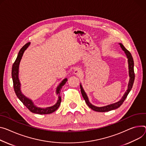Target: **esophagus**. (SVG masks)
I'll list each match as a JSON object with an SVG mask.
<instances>
[{"instance_id":"obj_1","label":"esophagus","mask_w":146,"mask_h":146,"mask_svg":"<svg viewBox=\"0 0 146 146\" xmlns=\"http://www.w3.org/2000/svg\"><path fill=\"white\" fill-rule=\"evenodd\" d=\"M74 74H75L76 75L79 76V75H80V74L82 73V71L81 69L77 68H76V69H74Z\"/></svg>"}]
</instances>
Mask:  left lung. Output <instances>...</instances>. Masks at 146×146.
Here are the masks:
<instances>
[{
	"mask_svg": "<svg viewBox=\"0 0 146 146\" xmlns=\"http://www.w3.org/2000/svg\"><path fill=\"white\" fill-rule=\"evenodd\" d=\"M120 44V46L122 48V49H123V50H124L125 53L127 56V58L128 59L129 74V77H130V80H129V84H128V88H127V91L125 92V93L124 96H123V97L122 98V99L119 101H118L117 102H116L115 104H111V105H109L107 106H105V107H97L93 105H92L89 102L87 96L86 95L85 91H84L82 85L80 84V90H81V92H82L83 97L84 98L86 104H87L88 107L91 109H92V110H94L95 111L100 112H108V111L113 110H115V109L119 108L121 105H122V104H123V102L126 98L127 95L129 94V92L130 91L132 87H133V83L135 81V72H134V61H133V58H132V56L130 53V52L128 50H127L122 44Z\"/></svg>",
	"mask_w": 146,
	"mask_h": 146,
	"instance_id": "obj_1",
	"label": "left lung"
}]
</instances>
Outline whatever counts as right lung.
<instances>
[{
	"label": "right lung",
	"mask_w": 146,
	"mask_h": 146,
	"mask_svg": "<svg viewBox=\"0 0 146 146\" xmlns=\"http://www.w3.org/2000/svg\"><path fill=\"white\" fill-rule=\"evenodd\" d=\"M30 43L28 42L24 45L20 50L17 57L15 60V62L13 63L12 66V69H11V76L13 79V87H14V90L15 91V93L17 96V97L19 98V99L23 102V104L27 107L31 112L37 113V114H49L52 112H55L56 110H58L59 108V105L61 102V97L60 96V90L63 86V85L65 84L66 82L68 81L67 78H64V80L62 82V83L59 84V86L57 87L56 89V93L59 96V100H58L57 102L54 105L50 107H47L45 108H39L35 106L34 103L32 102V101L28 98L24 96L21 92L20 90V83L19 79V64L20 62V60L21 59V58L23 56V55L25 50L28 48V46L30 45Z\"/></svg>",
	"instance_id": "1"
}]
</instances>
